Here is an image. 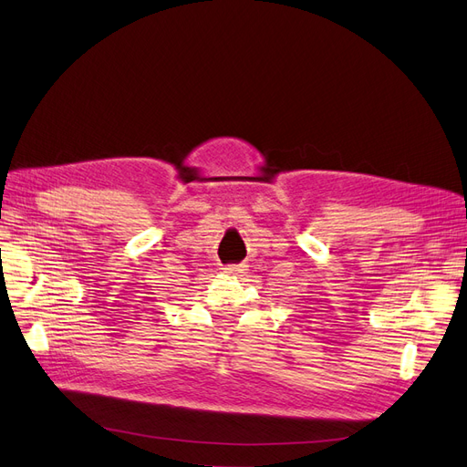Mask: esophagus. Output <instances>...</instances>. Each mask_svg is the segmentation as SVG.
Wrapping results in <instances>:
<instances>
[{"instance_id":"1","label":"esophagus","mask_w":467,"mask_h":467,"mask_svg":"<svg viewBox=\"0 0 467 467\" xmlns=\"http://www.w3.org/2000/svg\"><path fill=\"white\" fill-rule=\"evenodd\" d=\"M246 272V265H227L224 267V274L227 275H243Z\"/></svg>"}]
</instances>
